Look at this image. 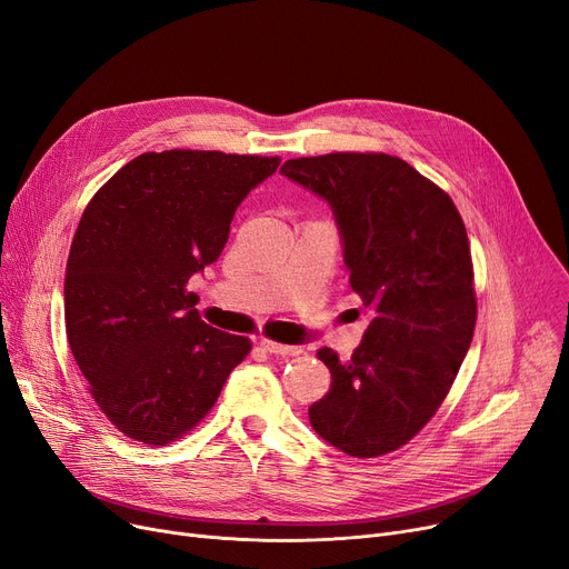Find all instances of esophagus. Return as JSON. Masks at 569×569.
<instances>
[{
  "label": "esophagus",
  "mask_w": 569,
  "mask_h": 569,
  "mask_svg": "<svg viewBox=\"0 0 569 569\" xmlns=\"http://www.w3.org/2000/svg\"><path fill=\"white\" fill-rule=\"evenodd\" d=\"M260 346L269 352V355H281V357H290V355H300L302 348L300 346H286V343H277V341H267L262 339Z\"/></svg>",
  "instance_id": "obj_1"
}]
</instances>
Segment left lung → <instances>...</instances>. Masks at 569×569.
Masks as SVG:
<instances>
[{
  "mask_svg": "<svg viewBox=\"0 0 569 569\" xmlns=\"http://www.w3.org/2000/svg\"><path fill=\"white\" fill-rule=\"evenodd\" d=\"M281 174L332 207L369 320L350 360L318 350L332 385L309 406L311 427L348 457L387 455L431 420L470 348L466 226L450 196L390 154L290 159Z\"/></svg>",
  "mask_w": 569,
  "mask_h": 569,
  "instance_id": "1",
  "label": "left lung"
}]
</instances>
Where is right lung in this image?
I'll use <instances>...</instances> for the list:
<instances>
[{
	"mask_svg": "<svg viewBox=\"0 0 569 569\" xmlns=\"http://www.w3.org/2000/svg\"><path fill=\"white\" fill-rule=\"evenodd\" d=\"M272 157L147 152L117 170L78 223L64 279L67 337L108 420L166 445L214 406L251 341L214 330L187 292L221 256L234 209Z\"/></svg>",
	"mask_w": 569,
	"mask_h": 569,
	"instance_id": "right-lung-1",
	"label": "right lung"
}]
</instances>
